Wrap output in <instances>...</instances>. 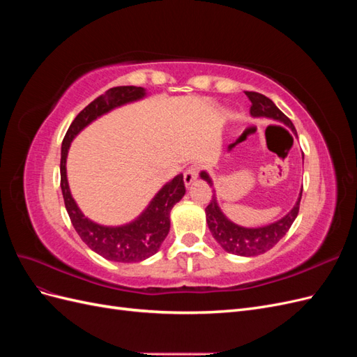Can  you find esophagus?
<instances>
[{"label":"esophagus","instance_id":"obj_1","mask_svg":"<svg viewBox=\"0 0 357 357\" xmlns=\"http://www.w3.org/2000/svg\"><path fill=\"white\" fill-rule=\"evenodd\" d=\"M183 177H185V185L189 186L190 183L195 181L197 177H198V167H195V165L189 167V168L185 171V174H183Z\"/></svg>","mask_w":357,"mask_h":357}]
</instances>
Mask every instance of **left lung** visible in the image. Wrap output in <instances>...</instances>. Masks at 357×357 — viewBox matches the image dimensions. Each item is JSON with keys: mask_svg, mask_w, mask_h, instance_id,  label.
I'll return each mask as SVG.
<instances>
[{"mask_svg": "<svg viewBox=\"0 0 357 357\" xmlns=\"http://www.w3.org/2000/svg\"><path fill=\"white\" fill-rule=\"evenodd\" d=\"M245 95L250 100V114L253 117H269L274 121H280L286 123L291 131L296 134V129L294 123L290 122V119L278 109V107L266 98L265 95L257 92H245ZM245 134V132H244ZM201 177L213 186V181L207 172L202 171ZM302 192L299 193V198L295 204V207L287 213L283 219H280L271 225L264 226V228H241V226L232 223L231 220L226 219V215L220 211L218 199L215 195L211 197L210 204L205 208V214H207V223L208 228L222 247L223 250L232 255L238 256H257L268 252L269 248H273L280 240L283 238L286 232L290 229L291 223L295 222L296 215L299 213V202H301Z\"/></svg>", "mask_w": 357, "mask_h": 357, "instance_id": "8db88e82", "label": "left lung"}]
</instances>
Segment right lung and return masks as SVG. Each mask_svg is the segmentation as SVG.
<instances>
[{
	"label": "right lung",
	"mask_w": 357,
	"mask_h": 357,
	"mask_svg": "<svg viewBox=\"0 0 357 357\" xmlns=\"http://www.w3.org/2000/svg\"><path fill=\"white\" fill-rule=\"evenodd\" d=\"M146 91L137 86H117L105 91V93L95 98L89 105L75 116L68 131L63 137L61 150V189L63 202L71 219L75 232L79 234L83 243L95 253L114 262H139L155 255L162 241L169 232V213L171 208L183 198L186 192L183 174L176 176L162 188L156 197L149 204L146 211L132 223L125 226H102L96 225L84 218L74 202L67 180V155L73 138L82 129L89 125L96 117L113 110L114 107L123 105L143 98Z\"/></svg>",
	"instance_id": "add662e5"
}]
</instances>
